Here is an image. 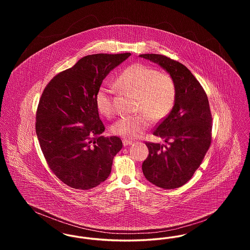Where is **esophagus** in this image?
<instances>
[{
    "label": "esophagus",
    "mask_w": 250,
    "mask_h": 250,
    "mask_svg": "<svg viewBox=\"0 0 250 250\" xmlns=\"http://www.w3.org/2000/svg\"><path fill=\"white\" fill-rule=\"evenodd\" d=\"M132 141L130 140H126V139H125V140H123V144H124V146H128V145H130L132 144Z\"/></svg>",
    "instance_id": "obj_1"
}]
</instances>
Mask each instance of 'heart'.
<instances>
[{
	"label": "heart",
	"mask_w": 250,
	"mask_h": 250,
	"mask_svg": "<svg viewBox=\"0 0 250 250\" xmlns=\"http://www.w3.org/2000/svg\"><path fill=\"white\" fill-rule=\"evenodd\" d=\"M114 83L136 96L137 111H141L137 115L123 116L113 124L112 133L125 138L141 137L151 125V120L157 122L166 118L176 101L177 88L173 78L142 62L126 66L120 72ZM112 94V89L107 86H101L95 94V106L107 118L115 113Z\"/></svg>",
	"instance_id": "b5f03b06"
}]
</instances>
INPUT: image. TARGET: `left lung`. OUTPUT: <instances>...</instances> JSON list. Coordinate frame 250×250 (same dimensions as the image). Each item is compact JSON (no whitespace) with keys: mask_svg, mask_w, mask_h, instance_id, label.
<instances>
[{"mask_svg":"<svg viewBox=\"0 0 250 250\" xmlns=\"http://www.w3.org/2000/svg\"><path fill=\"white\" fill-rule=\"evenodd\" d=\"M163 67L177 88L175 104L153 134L166 144L146 142L149 155L143 161L145 178L164 189L177 188L193 176L212 143V113L201 83L184 64L160 54H141Z\"/></svg>","mask_w":250,"mask_h":250,"instance_id":"1","label":"left lung"}]
</instances>
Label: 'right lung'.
Returning a JSON list of instances; mask_svg holds the SVG:
<instances>
[{"label": "right lung", "mask_w": 250, "mask_h": 250, "mask_svg": "<svg viewBox=\"0 0 250 250\" xmlns=\"http://www.w3.org/2000/svg\"><path fill=\"white\" fill-rule=\"evenodd\" d=\"M131 53L88 55L48 83L39 99L36 131L51 171L75 189H91L108 177L121 139L104 137L95 94L107 74Z\"/></svg>", "instance_id": "1"}]
</instances>
